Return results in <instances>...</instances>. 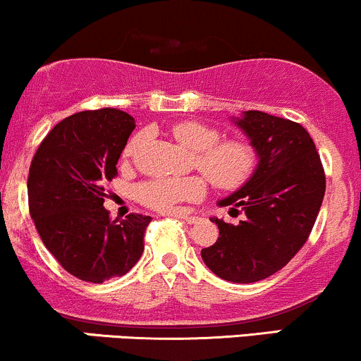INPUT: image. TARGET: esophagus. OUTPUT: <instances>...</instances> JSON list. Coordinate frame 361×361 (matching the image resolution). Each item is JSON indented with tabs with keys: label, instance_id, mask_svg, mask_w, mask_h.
<instances>
[{
	"label": "esophagus",
	"instance_id": "esophagus-1",
	"mask_svg": "<svg viewBox=\"0 0 361 361\" xmlns=\"http://www.w3.org/2000/svg\"><path fill=\"white\" fill-rule=\"evenodd\" d=\"M173 217H178L181 219V221H185L186 224H197L198 222V217H195V215H190L188 212H175L173 214Z\"/></svg>",
	"mask_w": 361,
	"mask_h": 361
}]
</instances>
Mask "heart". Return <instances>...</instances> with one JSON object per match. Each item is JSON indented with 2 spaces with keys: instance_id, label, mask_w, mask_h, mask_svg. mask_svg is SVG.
Wrapping results in <instances>:
<instances>
[{
  "instance_id": "b5f03b06",
  "label": "heart",
  "mask_w": 361,
  "mask_h": 361,
  "mask_svg": "<svg viewBox=\"0 0 361 361\" xmlns=\"http://www.w3.org/2000/svg\"><path fill=\"white\" fill-rule=\"evenodd\" d=\"M181 146L195 152L193 166L217 190L233 192L251 180L258 168V151L250 140L222 139L219 128L183 120L169 128ZM142 134L128 139L123 156L130 157L137 151ZM205 181L200 176L154 178L137 186V198L144 205L159 212H171L181 202H195L204 197Z\"/></svg>"
}]
</instances>
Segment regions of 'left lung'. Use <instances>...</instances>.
Wrapping results in <instances>:
<instances>
[{
  "instance_id": "left-lung-1",
  "label": "left lung",
  "mask_w": 361,
  "mask_h": 361,
  "mask_svg": "<svg viewBox=\"0 0 361 361\" xmlns=\"http://www.w3.org/2000/svg\"><path fill=\"white\" fill-rule=\"evenodd\" d=\"M259 156L255 175L219 205L243 210L238 226L219 219L215 244L202 250L207 267L233 283H252L276 273L309 239L326 192L314 140L300 123L258 110L235 120Z\"/></svg>"
}]
</instances>
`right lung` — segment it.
Wrapping results in <instances>:
<instances>
[{
    "label": "right lung",
    "instance_id": "1",
    "mask_svg": "<svg viewBox=\"0 0 361 361\" xmlns=\"http://www.w3.org/2000/svg\"><path fill=\"white\" fill-rule=\"evenodd\" d=\"M134 118L117 109L86 110L61 120L45 135L28 171V209L40 239L66 271L103 283L122 276L144 251L149 215L111 221L105 185Z\"/></svg>",
    "mask_w": 361,
    "mask_h": 361
}]
</instances>
